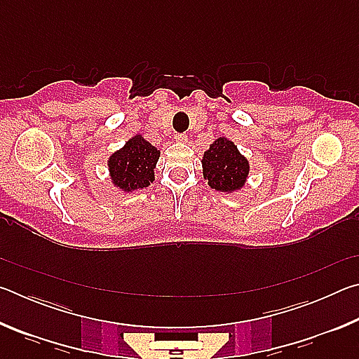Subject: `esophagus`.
Wrapping results in <instances>:
<instances>
[{"label":"esophagus","instance_id":"1","mask_svg":"<svg viewBox=\"0 0 359 359\" xmlns=\"http://www.w3.org/2000/svg\"><path fill=\"white\" fill-rule=\"evenodd\" d=\"M188 136L185 135V133H180V135H175V141L177 142H187Z\"/></svg>","mask_w":359,"mask_h":359}]
</instances>
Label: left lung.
Returning a JSON list of instances; mask_svg holds the SVG:
<instances>
[{
    "mask_svg": "<svg viewBox=\"0 0 359 359\" xmlns=\"http://www.w3.org/2000/svg\"><path fill=\"white\" fill-rule=\"evenodd\" d=\"M201 163L204 179L214 190L233 193L245 185L250 165L229 139L218 137L212 142L209 150L204 151Z\"/></svg>",
    "mask_w": 359,
    "mask_h": 359,
    "instance_id": "obj_1",
    "label": "left lung"
}]
</instances>
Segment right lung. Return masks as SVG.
<instances>
[{
  "mask_svg": "<svg viewBox=\"0 0 359 359\" xmlns=\"http://www.w3.org/2000/svg\"><path fill=\"white\" fill-rule=\"evenodd\" d=\"M158 158L160 150L141 135L133 136L123 147L109 156L107 166L112 184L125 193L149 187L155 180Z\"/></svg>",
  "mask_w": 359,
  "mask_h": 359,
  "instance_id": "add662e5",
  "label": "right lung"
}]
</instances>
